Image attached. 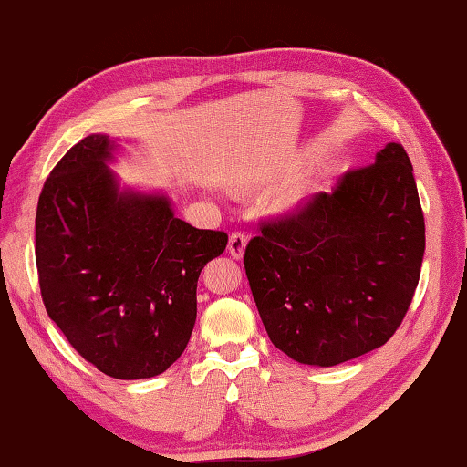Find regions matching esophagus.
I'll return each mask as SVG.
<instances>
[{
	"instance_id": "1",
	"label": "esophagus",
	"mask_w": 467,
	"mask_h": 467,
	"mask_svg": "<svg viewBox=\"0 0 467 467\" xmlns=\"http://www.w3.org/2000/svg\"><path fill=\"white\" fill-rule=\"evenodd\" d=\"M244 247H247V234L241 233V231H234L231 234V239H228V253H231L233 257L241 259Z\"/></svg>"
}]
</instances>
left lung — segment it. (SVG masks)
<instances>
[{"label":"left lung","instance_id":"8db88e82","mask_svg":"<svg viewBox=\"0 0 467 467\" xmlns=\"http://www.w3.org/2000/svg\"><path fill=\"white\" fill-rule=\"evenodd\" d=\"M244 272L272 344L303 365L334 367L383 346L420 280L424 216L401 144L346 171L259 223Z\"/></svg>","mask_w":467,"mask_h":467}]
</instances>
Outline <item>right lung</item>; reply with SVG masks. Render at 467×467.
<instances>
[{"mask_svg":"<svg viewBox=\"0 0 467 467\" xmlns=\"http://www.w3.org/2000/svg\"><path fill=\"white\" fill-rule=\"evenodd\" d=\"M107 136L78 141L38 195L35 257L49 317L84 360L115 379L167 370L192 337L197 278L224 231L172 214L164 195L119 193Z\"/></svg>","mask_w":467,"mask_h":467,"instance_id":"add662e5","label":"right lung"}]
</instances>
